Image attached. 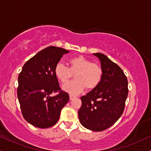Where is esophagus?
<instances>
[{
	"mask_svg": "<svg viewBox=\"0 0 151 151\" xmlns=\"http://www.w3.org/2000/svg\"><path fill=\"white\" fill-rule=\"evenodd\" d=\"M70 100H73V99H76V96H73V95H70Z\"/></svg>",
	"mask_w": 151,
	"mask_h": 151,
	"instance_id": "esophagus-1",
	"label": "esophagus"
}]
</instances>
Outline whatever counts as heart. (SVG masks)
<instances>
[{
  "mask_svg": "<svg viewBox=\"0 0 151 151\" xmlns=\"http://www.w3.org/2000/svg\"><path fill=\"white\" fill-rule=\"evenodd\" d=\"M69 66L62 63L56 64L54 73L57 80L62 83H66L75 73V80L63 85L62 89L70 94H78L85 88L93 90L101 83L103 70L101 67L83 56L68 59Z\"/></svg>",
  "mask_w": 151,
  "mask_h": 151,
  "instance_id": "1",
  "label": "heart"
}]
</instances>
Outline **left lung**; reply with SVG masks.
I'll use <instances>...</instances> for the list:
<instances>
[{"label": "left lung", "instance_id": "8db88e82", "mask_svg": "<svg viewBox=\"0 0 151 151\" xmlns=\"http://www.w3.org/2000/svg\"><path fill=\"white\" fill-rule=\"evenodd\" d=\"M101 61L100 84L81 96L79 120L83 127L101 132L112 126L123 113L128 95V81L123 70L105 55L94 53Z\"/></svg>", "mask_w": 151, "mask_h": 151}]
</instances>
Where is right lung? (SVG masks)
<instances>
[{
  "mask_svg": "<svg viewBox=\"0 0 151 151\" xmlns=\"http://www.w3.org/2000/svg\"><path fill=\"white\" fill-rule=\"evenodd\" d=\"M68 50L50 46L29 59L18 77L17 97L24 118L38 128L50 127L58 122L69 95L61 90L54 69ZM58 92L52 97V93Z\"/></svg>",
  "mask_w": 151,
  "mask_h": 151,
  "instance_id": "1",
  "label": "right lung"
}]
</instances>
